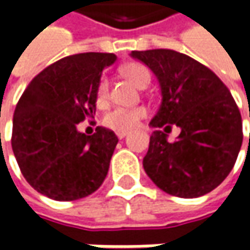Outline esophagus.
I'll list each match as a JSON object with an SVG mask.
<instances>
[{"instance_id": "esophagus-1", "label": "esophagus", "mask_w": 250, "mask_h": 250, "mask_svg": "<svg viewBox=\"0 0 250 250\" xmlns=\"http://www.w3.org/2000/svg\"><path fill=\"white\" fill-rule=\"evenodd\" d=\"M126 135H128V132H126V130H118V132H117V136H118V139H124Z\"/></svg>"}]
</instances>
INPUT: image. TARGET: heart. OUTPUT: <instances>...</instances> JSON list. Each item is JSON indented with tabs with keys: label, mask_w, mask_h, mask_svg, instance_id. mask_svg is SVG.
Returning <instances> with one entry per match:
<instances>
[{
	"label": "heart",
	"mask_w": 250,
	"mask_h": 250,
	"mask_svg": "<svg viewBox=\"0 0 250 250\" xmlns=\"http://www.w3.org/2000/svg\"><path fill=\"white\" fill-rule=\"evenodd\" d=\"M121 73L129 79L138 87H143L149 84V69L139 62H132L121 68ZM96 99L99 104H104L108 99V81L107 78H101L97 84ZM147 115V110L145 107H115L104 115V125L114 130H130L136 128L139 122Z\"/></svg>",
	"instance_id": "heart-1"
}]
</instances>
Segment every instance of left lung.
Returning <instances> with one entry per match:
<instances>
[{
    "mask_svg": "<svg viewBox=\"0 0 250 250\" xmlns=\"http://www.w3.org/2000/svg\"><path fill=\"white\" fill-rule=\"evenodd\" d=\"M159 79L163 103L150 125L181 128L167 142L163 130L150 136L143 167L172 196L199 197L217 188L235 164L242 146V118L234 97L211 69L167 48L132 51ZM250 117V112H249Z\"/></svg>",
    "mask_w": 250,
    "mask_h": 250,
    "instance_id": "obj_1",
    "label": "left lung"
}]
</instances>
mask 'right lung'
<instances>
[{
    "label": "right lung",
    "instance_id": "right-lung-1",
    "mask_svg": "<svg viewBox=\"0 0 250 250\" xmlns=\"http://www.w3.org/2000/svg\"><path fill=\"white\" fill-rule=\"evenodd\" d=\"M117 60L110 53L61 58L34 76L19 99L12 122V150L29 185L44 196L71 202L91 195L107 177L118 138L97 126L78 132L94 118L101 72Z\"/></svg>",
    "mask_w": 250,
    "mask_h": 250
}]
</instances>
